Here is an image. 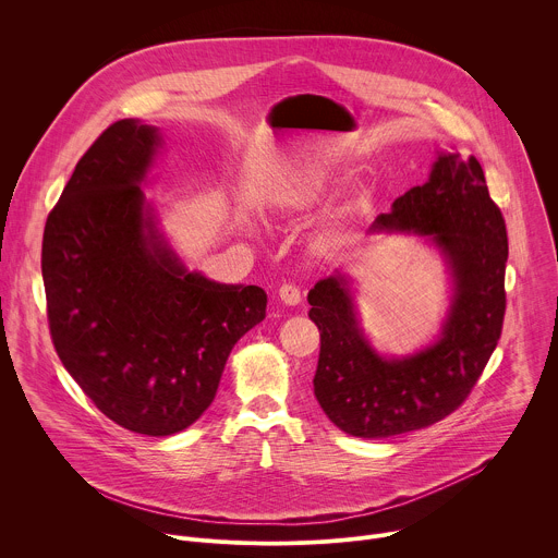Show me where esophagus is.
I'll return each mask as SVG.
<instances>
[{
  "mask_svg": "<svg viewBox=\"0 0 558 558\" xmlns=\"http://www.w3.org/2000/svg\"><path fill=\"white\" fill-rule=\"evenodd\" d=\"M278 295H280V300H282L284 304H289V306H293V304H298V302L302 300V293H300V289H298L295 284H291V282H284V284L280 287Z\"/></svg>",
  "mask_w": 558,
  "mask_h": 558,
  "instance_id": "obj_1",
  "label": "esophagus"
}]
</instances>
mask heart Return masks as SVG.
Returning <instances> with one entry per match:
<instances>
[{
  "instance_id": "1",
  "label": "heart",
  "mask_w": 558,
  "mask_h": 558,
  "mask_svg": "<svg viewBox=\"0 0 558 558\" xmlns=\"http://www.w3.org/2000/svg\"><path fill=\"white\" fill-rule=\"evenodd\" d=\"M331 185H333V174L327 168H317V166L304 168L289 179L282 192V205L289 211H306L329 194ZM351 211H353V205H344L338 209V218L344 220L351 216Z\"/></svg>"
}]
</instances>
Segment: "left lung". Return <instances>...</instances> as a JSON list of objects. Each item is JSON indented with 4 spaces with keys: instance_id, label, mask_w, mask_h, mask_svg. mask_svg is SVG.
Segmentation results:
<instances>
[{
    "instance_id": "8db88e82",
    "label": "left lung",
    "mask_w": 558,
    "mask_h": 558,
    "mask_svg": "<svg viewBox=\"0 0 558 558\" xmlns=\"http://www.w3.org/2000/svg\"><path fill=\"white\" fill-rule=\"evenodd\" d=\"M433 235L454 274V302L441 338L426 351L384 360L364 340L342 276L317 282L308 317L320 329L313 392L327 417L364 439L433 426L480 381L504 329L508 231L474 156L441 154L424 185L379 214L371 231Z\"/></svg>"
}]
</instances>
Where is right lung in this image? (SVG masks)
Instances as JSON below:
<instances>
[{
	"label": "right lung",
	"instance_id": "right-lung-1",
	"mask_svg": "<svg viewBox=\"0 0 558 558\" xmlns=\"http://www.w3.org/2000/svg\"><path fill=\"white\" fill-rule=\"evenodd\" d=\"M156 128H106L50 209L41 274L48 327L65 371L125 430L166 437L214 402L225 362L265 320L267 293L185 271L138 187Z\"/></svg>",
	"mask_w": 558,
	"mask_h": 558
}]
</instances>
